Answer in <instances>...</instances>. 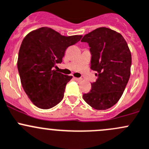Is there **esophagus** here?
Here are the masks:
<instances>
[{
    "mask_svg": "<svg viewBox=\"0 0 149 149\" xmlns=\"http://www.w3.org/2000/svg\"><path fill=\"white\" fill-rule=\"evenodd\" d=\"M73 79H74L76 81H82V79H81V78H76V77H74V78H73Z\"/></svg>",
    "mask_w": 149,
    "mask_h": 149,
    "instance_id": "1",
    "label": "esophagus"
}]
</instances>
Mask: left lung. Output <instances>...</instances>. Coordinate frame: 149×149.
I'll return each mask as SVG.
<instances>
[{"instance_id": "obj_1", "label": "left lung", "mask_w": 149, "mask_h": 149, "mask_svg": "<svg viewBox=\"0 0 149 149\" xmlns=\"http://www.w3.org/2000/svg\"><path fill=\"white\" fill-rule=\"evenodd\" d=\"M81 42L88 44L91 69L97 73L91 90L83 95L84 101L97 110L109 109L119 101L130 79V49L120 33L106 27L86 34Z\"/></svg>"}]
</instances>
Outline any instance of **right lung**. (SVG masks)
I'll return each mask as SVG.
<instances>
[{"label":"right lung","mask_w":149,"mask_h":149,"mask_svg":"<svg viewBox=\"0 0 149 149\" xmlns=\"http://www.w3.org/2000/svg\"><path fill=\"white\" fill-rule=\"evenodd\" d=\"M81 37L63 36L49 27L37 29L24 37L19 49L18 70L25 93L37 107L49 109L63 100L72 76L53 68L62 63L65 49Z\"/></svg>","instance_id":"right-lung-1"}]
</instances>
